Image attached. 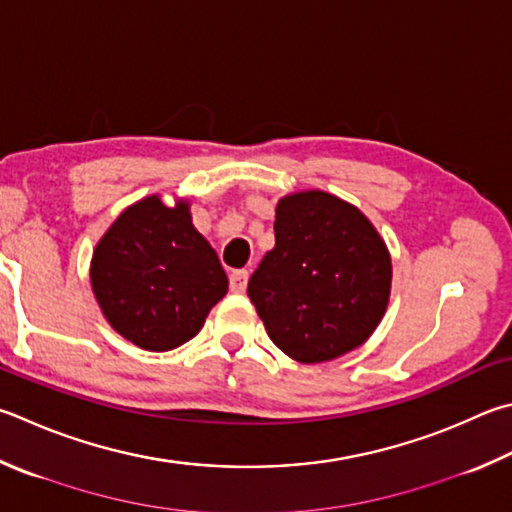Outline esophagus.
I'll return each mask as SVG.
<instances>
[{"label":"esophagus","mask_w":512,"mask_h":512,"mask_svg":"<svg viewBox=\"0 0 512 512\" xmlns=\"http://www.w3.org/2000/svg\"><path fill=\"white\" fill-rule=\"evenodd\" d=\"M246 286H248V271L241 268V271L230 273V291L232 293H244Z\"/></svg>","instance_id":"obj_1"}]
</instances>
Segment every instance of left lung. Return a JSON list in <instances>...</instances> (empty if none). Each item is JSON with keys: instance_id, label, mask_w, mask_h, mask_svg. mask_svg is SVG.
<instances>
[{"instance_id": "1", "label": "left lung", "mask_w": 512, "mask_h": 512, "mask_svg": "<svg viewBox=\"0 0 512 512\" xmlns=\"http://www.w3.org/2000/svg\"><path fill=\"white\" fill-rule=\"evenodd\" d=\"M392 259L358 208L309 190L275 210V248L248 282L268 336L297 362H327L360 347L383 320Z\"/></svg>"}]
</instances>
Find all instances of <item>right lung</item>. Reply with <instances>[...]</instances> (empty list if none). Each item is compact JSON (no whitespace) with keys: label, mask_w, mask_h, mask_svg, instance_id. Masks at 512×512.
<instances>
[{"label":"right lung","mask_w":512,"mask_h":512,"mask_svg":"<svg viewBox=\"0 0 512 512\" xmlns=\"http://www.w3.org/2000/svg\"><path fill=\"white\" fill-rule=\"evenodd\" d=\"M91 286L120 336L145 351H170L201 331L228 293L219 257L190 208H167L159 197L129 206L98 241Z\"/></svg>","instance_id":"obj_1"}]
</instances>
